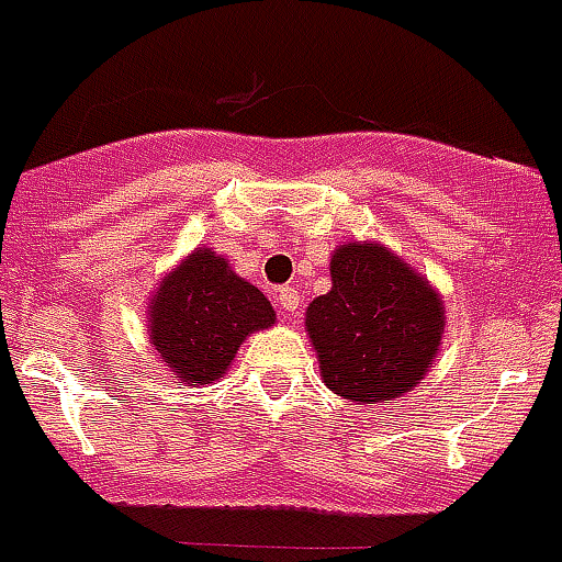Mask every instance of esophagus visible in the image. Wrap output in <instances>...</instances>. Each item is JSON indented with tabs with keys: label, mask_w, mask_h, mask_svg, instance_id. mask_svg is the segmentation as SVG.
<instances>
[{
	"label": "esophagus",
	"mask_w": 562,
	"mask_h": 562,
	"mask_svg": "<svg viewBox=\"0 0 562 562\" xmlns=\"http://www.w3.org/2000/svg\"><path fill=\"white\" fill-rule=\"evenodd\" d=\"M276 303L281 305L283 314L292 316L294 311L300 308V294H297V289H292V286H281L279 292H276Z\"/></svg>",
	"instance_id": "34e87169"
}]
</instances>
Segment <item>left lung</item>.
<instances>
[{"label":"left lung","instance_id":"1","mask_svg":"<svg viewBox=\"0 0 562 562\" xmlns=\"http://www.w3.org/2000/svg\"><path fill=\"white\" fill-rule=\"evenodd\" d=\"M305 333L333 393L355 404H391L429 374L446 305L391 248L349 240L330 254V292L308 303Z\"/></svg>","mask_w":562,"mask_h":562}]
</instances>
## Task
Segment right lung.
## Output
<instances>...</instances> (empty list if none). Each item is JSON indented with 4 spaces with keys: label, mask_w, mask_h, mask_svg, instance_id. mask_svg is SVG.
I'll use <instances>...</instances> for the list:
<instances>
[{
    "label": "right lung",
    "mask_w": 562,
    "mask_h": 562,
    "mask_svg": "<svg viewBox=\"0 0 562 562\" xmlns=\"http://www.w3.org/2000/svg\"><path fill=\"white\" fill-rule=\"evenodd\" d=\"M276 325L270 300L199 246L155 286L147 305L149 344L186 385H210L229 371L251 333Z\"/></svg>",
    "instance_id": "add662e5"
}]
</instances>
